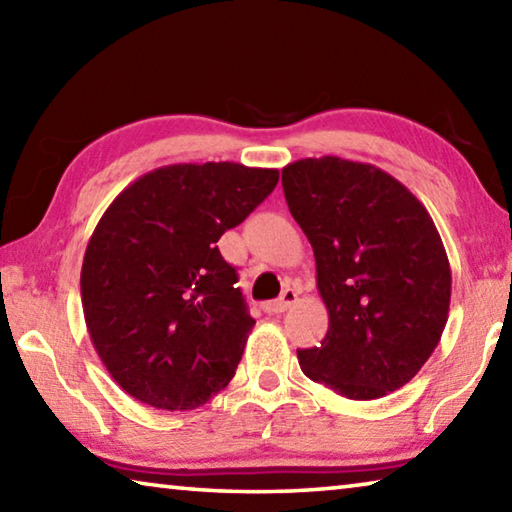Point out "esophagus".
Listing matches in <instances>:
<instances>
[{
    "mask_svg": "<svg viewBox=\"0 0 512 512\" xmlns=\"http://www.w3.org/2000/svg\"><path fill=\"white\" fill-rule=\"evenodd\" d=\"M298 302V291L296 289H284L282 296L273 300V302H266L264 305V311L266 314H282V311L291 309L293 305Z\"/></svg>",
    "mask_w": 512,
    "mask_h": 512,
    "instance_id": "34e87169",
    "label": "esophagus"
}]
</instances>
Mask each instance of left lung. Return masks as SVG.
<instances>
[{"label":"left lung","instance_id":"obj_1","mask_svg":"<svg viewBox=\"0 0 512 512\" xmlns=\"http://www.w3.org/2000/svg\"><path fill=\"white\" fill-rule=\"evenodd\" d=\"M284 198L316 257L325 339L300 368L348 400H377L418 375L443 336L452 268L436 223L391 173L323 155L282 169Z\"/></svg>","mask_w":512,"mask_h":512}]
</instances>
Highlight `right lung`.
Wrapping results in <instances>:
<instances>
[{"label": "right lung", "instance_id": "obj_1", "mask_svg": "<svg viewBox=\"0 0 512 512\" xmlns=\"http://www.w3.org/2000/svg\"><path fill=\"white\" fill-rule=\"evenodd\" d=\"M277 180V169L237 162L169 164L103 212L83 257V316L103 366L135 400L192 411L235 377L255 320L216 241Z\"/></svg>", "mask_w": 512, "mask_h": 512}]
</instances>
